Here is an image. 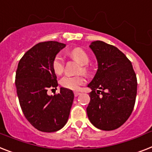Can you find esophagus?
I'll return each instance as SVG.
<instances>
[{
  "mask_svg": "<svg viewBox=\"0 0 152 152\" xmlns=\"http://www.w3.org/2000/svg\"><path fill=\"white\" fill-rule=\"evenodd\" d=\"M74 93V96H75V97H77V96L78 95H80V92H78V91H74L73 92Z\"/></svg>",
  "mask_w": 152,
  "mask_h": 152,
  "instance_id": "34e87169",
  "label": "esophagus"
}]
</instances>
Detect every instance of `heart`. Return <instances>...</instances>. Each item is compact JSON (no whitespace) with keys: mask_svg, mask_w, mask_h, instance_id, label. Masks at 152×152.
<instances>
[{"mask_svg":"<svg viewBox=\"0 0 152 152\" xmlns=\"http://www.w3.org/2000/svg\"><path fill=\"white\" fill-rule=\"evenodd\" d=\"M68 54L72 59L78 61L80 65H82L80 72L82 71L83 72H85V73L88 72L87 64L89 62V56L87 53L83 48H74L72 50H70ZM51 66H52V69L55 74L61 75L64 71L65 61L60 55H56L53 59ZM85 82H86V80L83 76H65L61 79L60 84L61 87L69 89V90H78L80 86L84 84Z\"/></svg>","mask_w":152,"mask_h":152,"instance_id":"obj_1","label":"heart"}]
</instances>
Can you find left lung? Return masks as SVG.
I'll list each match as a JSON object with an SVG mask.
<instances>
[{
	"mask_svg": "<svg viewBox=\"0 0 152 152\" xmlns=\"http://www.w3.org/2000/svg\"><path fill=\"white\" fill-rule=\"evenodd\" d=\"M98 69L88 84L92 91L87 113L91 123L102 130L123 125L134 110L137 80L131 61L113 45L94 41L90 45Z\"/></svg>",
	"mask_w": 152,
	"mask_h": 152,
	"instance_id": "left-lung-1",
	"label": "left lung"
}]
</instances>
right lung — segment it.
Returning <instances> with one entry per match:
<instances>
[{
    "instance_id": "add662e5",
    "label": "right lung",
    "mask_w": 152,
    "mask_h": 152,
    "mask_svg": "<svg viewBox=\"0 0 152 152\" xmlns=\"http://www.w3.org/2000/svg\"><path fill=\"white\" fill-rule=\"evenodd\" d=\"M65 47L57 41L40 42L25 53L16 70V91L22 111L30 124L42 132L58 131L69 116L73 92L61 87L59 94H48V89L58 86L53 59Z\"/></svg>"
}]
</instances>
